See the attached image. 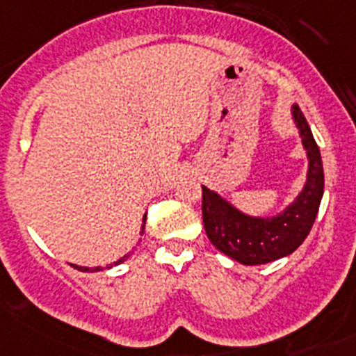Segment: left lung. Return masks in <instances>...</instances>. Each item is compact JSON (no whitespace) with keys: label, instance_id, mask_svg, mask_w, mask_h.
<instances>
[{"label":"left lung","instance_id":"8db88e82","mask_svg":"<svg viewBox=\"0 0 356 356\" xmlns=\"http://www.w3.org/2000/svg\"><path fill=\"white\" fill-rule=\"evenodd\" d=\"M291 113L307 152L309 168L302 192L283 212L273 218H254L203 186V223L208 239L228 258L243 265H263L293 254L305 241L318 213L323 195L322 155L296 104Z\"/></svg>","mask_w":356,"mask_h":356}]
</instances>
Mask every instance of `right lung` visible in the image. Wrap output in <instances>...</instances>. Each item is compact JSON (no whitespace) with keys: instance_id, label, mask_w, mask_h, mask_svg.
Wrapping results in <instances>:
<instances>
[{"instance_id":"1","label":"right lung","mask_w":356,"mask_h":356,"mask_svg":"<svg viewBox=\"0 0 356 356\" xmlns=\"http://www.w3.org/2000/svg\"><path fill=\"white\" fill-rule=\"evenodd\" d=\"M144 225H146V213H144V218H143V230H140V234L144 232ZM131 254H133V250H131V252L126 254V256H122V258H120V259H117V261L113 263V265H120V263L126 261V259H128L129 256H131ZM113 265H108V267H106V268H111ZM73 267H74V268H78V270H82V273H98V270H102V267L89 268V267H80V265H73Z\"/></svg>"}]
</instances>
